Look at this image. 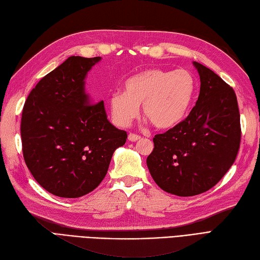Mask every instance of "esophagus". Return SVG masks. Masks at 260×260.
<instances>
[{
  "instance_id": "34e87169",
  "label": "esophagus",
  "mask_w": 260,
  "mask_h": 260,
  "mask_svg": "<svg viewBox=\"0 0 260 260\" xmlns=\"http://www.w3.org/2000/svg\"><path fill=\"white\" fill-rule=\"evenodd\" d=\"M128 139H129V141L135 142V141H138L139 139H141V137L138 136V135H135V134H129Z\"/></svg>"
}]
</instances>
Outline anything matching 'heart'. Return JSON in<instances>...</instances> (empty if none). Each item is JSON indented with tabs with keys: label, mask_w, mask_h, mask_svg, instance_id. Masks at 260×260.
I'll use <instances>...</instances> for the list:
<instances>
[{
	"label": "heart",
	"mask_w": 260,
	"mask_h": 260,
	"mask_svg": "<svg viewBox=\"0 0 260 260\" xmlns=\"http://www.w3.org/2000/svg\"><path fill=\"white\" fill-rule=\"evenodd\" d=\"M125 91H114L109 98L112 119L128 125L139 113V106L158 130H170L186 119L196 94V81L186 70L149 69L125 81Z\"/></svg>",
	"instance_id": "obj_1"
}]
</instances>
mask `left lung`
Wrapping results in <instances>:
<instances>
[{
	"label": "left lung",
	"mask_w": 260,
	"mask_h": 260,
	"mask_svg": "<svg viewBox=\"0 0 260 260\" xmlns=\"http://www.w3.org/2000/svg\"><path fill=\"white\" fill-rule=\"evenodd\" d=\"M200 77L196 106L181 123L154 136L147 166L165 191L190 197L211 189L239 151L241 128L234 89L210 69L193 62Z\"/></svg>",
	"instance_id": "obj_1"
}]
</instances>
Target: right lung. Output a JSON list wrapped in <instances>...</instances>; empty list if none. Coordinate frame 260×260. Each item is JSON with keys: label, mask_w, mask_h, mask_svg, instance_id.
<instances>
[{"label": "right lung", "mask_w": 260, "mask_h": 260, "mask_svg": "<svg viewBox=\"0 0 260 260\" xmlns=\"http://www.w3.org/2000/svg\"><path fill=\"white\" fill-rule=\"evenodd\" d=\"M100 56H70L40 80L22 111V151L34 179L50 193L78 198L106 177L114 150L128 135L107 119L103 101L84 91Z\"/></svg>", "instance_id": "right-lung-1"}]
</instances>
